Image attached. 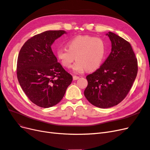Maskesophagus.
Wrapping results in <instances>:
<instances>
[{"mask_svg":"<svg viewBox=\"0 0 150 150\" xmlns=\"http://www.w3.org/2000/svg\"><path fill=\"white\" fill-rule=\"evenodd\" d=\"M78 79H79V76H73V80H78Z\"/></svg>","mask_w":150,"mask_h":150,"instance_id":"1","label":"esophagus"}]
</instances>
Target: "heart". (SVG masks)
Returning <instances> with one entry per match:
<instances>
[{
	"label": "heart",
	"instance_id": "obj_1",
	"mask_svg": "<svg viewBox=\"0 0 150 150\" xmlns=\"http://www.w3.org/2000/svg\"><path fill=\"white\" fill-rule=\"evenodd\" d=\"M106 50V43L103 39L91 35H79L67 43V49H58L57 57L61 64L68 69L76 59L72 69L75 73L82 74L88 69L94 71L101 66Z\"/></svg>",
	"mask_w": 150,
	"mask_h": 150
}]
</instances>
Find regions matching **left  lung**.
<instances>
[{
    "label": "left lung",
    "instance_id": "obj_1",
    "mask_svg": "<svg viewBox=\"0 0 150 150\" xmlns=\"http://www.w3.org/2000/svg\"><path fill=\"white\" fill-rule=\"evenodd\" d=\"M106 35L111 42V52L93 73L88 75L84 96L93 105L108 108L126 98L138 73V61L131 44L116 34Z\"/></svg>",
    "mask_w": 150,
    "mask_h": 150
}]
</instances>
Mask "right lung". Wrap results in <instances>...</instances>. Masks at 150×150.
<instances>
[{
    "label": "right lung",
    "mask_w": 150,
    "mask_h": 150,
    "mask_svg": "<svg viewBox=\"0 0 150 150\" xmlns=\"http://www.w3.org/2000/svg\"><path fill=\"white\" fill-rule=\"evenodd\" d=\"M66 34L64 30H47L35 35L20 50L17 76L20 86L30 100L47 108L59 103L72 81L54 55L52 44Z\"/></svg>",
    "instance_id": "right-lung-1"
}]
</instances>
